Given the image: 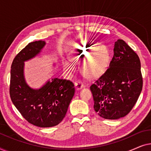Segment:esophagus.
Segmentation results:
<instances>
[{"label": "esophagus", "mask_w": 151, "mask_h": 151, "mask_svg": "<svg viewBox=\"0 0 151 151\" xmlns=\"http://www.w3.org/2000/svg\"><path fill=\"white\" fill-rule=\"evenodd\" d=\"M75 87L76 89H81V88L83 87V84H82V82L81 81H80V80H77V81L75 82Z\"/></svg>", "instance_id": "esophagus-1"}]
</instances>
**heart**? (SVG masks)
<instances>
[{
	"mask_svg": "<svg viewBox=\"0 0 151 151\" xmlns=\"http://www.w3.org/2000/svg\"><path fill=\"white\" fill-rule=\"evenodd\" d=\"M74 59L84 60L82 63V71L86 77L95 78L106 71L109 63V53L104 45L84 40L78 43L73 51ZM64 67L69 69L71 65L65 62Z\"/></svg>",
	"mask_w": 151,
	"mask_h": 151,
	"instance_id": "obj_1",
	"label": "heart"
}]
</instances>
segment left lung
Returning a JSON list of instances; mask_svg holds the SVG:
<instances>
[{
    "instance_id": "left-lung-1",
    "label": "left lung",
    "mask_w": 151,
    "mask_h": 151,
    "mask_svg": "<svg viewBox=\"0 0 151 151\" xmlns=\"http://www.w3.org/2000/svg\"><path fill=\"white\" fill-rule=\"evenodd\" d=\"M113 52L109 68L90 87L95 111L107 119L126 116L135 104L143 86L137 53L119 39L115 42Z\"/></svg>"
}]
</instances>
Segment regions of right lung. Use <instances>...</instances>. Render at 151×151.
<instances>
[{
	"label": "right lung",
	"mask_w": 151,
	"mask_h": 151,
	"mask_svg": "<svg viewBox=\"0 0 151 151\" xmlns=\"http://www.w3.org/2000/svg\"><path fill=\"white\" fill-rule=\"evenodd\" d=\"M45 41L29 43L14 58L11 67L9 94L11 100L28 122L38 127L56 126L63 121L75 93L70 80L51 78L38 89L26 83L24 63L40 53Z\"/></svg>",
	"instance_id": "obj_1"
}]
</instances>
